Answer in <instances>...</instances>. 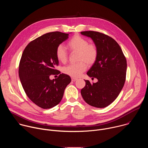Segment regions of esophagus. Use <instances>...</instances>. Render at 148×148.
<instances>
[{
    "label": "esophagus",
    "mask_w": 148,
    "mask_h": 148,
    "mask_svg": "<svg viewBox=\"0 0 148 148\" xmlns=\"http://www.w3.org/2000/svg\"><path fill=\"white\" fill-rule=\"evenodd\" d=\"M77 78H71V81H73V82H74V81H77Z\"/></svg>",
    "instance_id": "esophagus-1"
}]
</instances>
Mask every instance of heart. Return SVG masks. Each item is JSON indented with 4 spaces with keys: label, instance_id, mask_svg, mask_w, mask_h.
I'll return each instance as SVG.
<instances>
[{
    "label": "heart",
    "instance_id": "1",
    "mask_svg": "<svg viewBox=\"0 0 148 148\" xmlns=\"http://www.w3.org/2000/svg\"><path fill=\"white\" fill-rule=\"evenodd\" d=\"M67 47L71 52H77V64H70L62 69V72L71 77L77 78L87 69V65L92 66L96 62L98 56V48L94 44H89L87 39L79 35L74 36L67 43ZM57 60L65 63L68 58V54L64 47L59 45L56 51ZM87 64L86 65V64Z\"/></svg>",
    "mask_w": 148,
    "mask_h": 148
}]
</instances>
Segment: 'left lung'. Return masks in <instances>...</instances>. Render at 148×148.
I'll use <instances>...</instances> for the list:
<instances>
[{"instance_id": "8db88e82", "label": "left lung", "mask_w": 148, "mask_h": 148, "mask_svg": "<svg viewBox=\"0 0 148 148\" xmlns=\"http://www.w3.org/2000/svg\"><path fill=\"white\" fill-rule=\"evenodd\" d=\"M81 34L91 38L98 50L96 62L87 73L98 81L91 84L85 80L86 86L81 94L91 106L105 108L114 101L124 86L126 60L119 45L112 37L94 31L82 32Z\"/></svg>"}]
</instances>
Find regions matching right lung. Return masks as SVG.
Listing matches in <instances>:
<instances>
[{
    "mask_svg": "<svg viewBox=\"0 0 148 148\" xmlns=\"http://www.w3.org/2000/svg\"><path fill=\"white\" fill-rule=\"evenodd\" d=\"M69 35L60 32L42 35L28 44L21 57L20 82L29 98L41 108L49 109L58 105L71 82L69 75L55 69L58 65L56 49ZM57 74H59L57 79H49L51 75Z\"/></svg>",
    "mask_w": 148,
    "mask_h": 148,
    "instance_id": "right-lung-1",
    "label": "right lung"
}]
</instances>
